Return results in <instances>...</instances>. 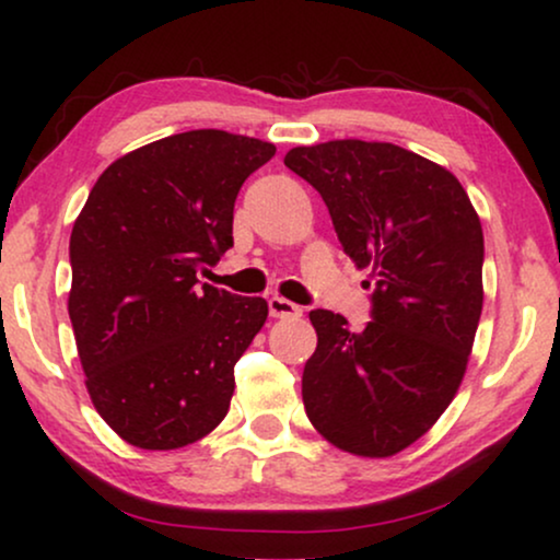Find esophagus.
Segmentation results:
<instances>
[{
  "mask_svg": "<svg viewBox=\"0 0 560 560\" xmlns=\"http://www.w3.org/2000/svg\"><path fill=\"white\" fill-rule=\"evenodd\" d=\"M268 312H271V317H276V319L302 317L300 304L289 302V300H284V296H271V300H268Z\"/></svg>",
  "mask_w": 560,
  "mask_h": 560,
  "instance_id": "obj_1",
  "label": "esophagus"
}]
</instances>
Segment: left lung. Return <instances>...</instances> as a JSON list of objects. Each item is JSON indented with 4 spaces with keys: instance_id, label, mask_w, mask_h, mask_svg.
I'll return each mask as SVG.
<instances>
[{
    "instance_id": "obj_1",
    "label": "left lung",
    "mask_w": 560,
    "mask_h": 560,
    "mask_svg": "<svg viewBox=\"0 0 560 560\" xmlns=\"http://www.w3.org/2000/svg\"><path fill=\"white\" fill-rule=\"evenodd\" d=\"M284 163L319 191L342 248L374 281L361 332L310 312L304 409L335 448L389 458L420 441L464 382L483 304L481 220L448 168L394 143L327 140L292 148Z\"/></svg>"
}]
</instances>
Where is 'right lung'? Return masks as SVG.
Here are the masks:
<instances>
[{"label":"right lung","instance_id":"right-lung-1","mask_svg":"<svg viewBox=\"0 0 560 560\" xmlns=\"http://www.w3.org/2000/svg\"><path fill=\"white\" fill-rule=\"evenodd\" d=\"M273 143L189 130L109 163L71 230L69 317L86 392L125 443L174 451L225 420L260 296L199 284L233 248V207Z\"/></svg>","mask_w":560,"mask_h":560}]
</instances>
